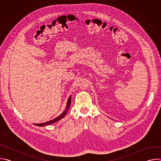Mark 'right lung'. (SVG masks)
I'll return each mask as SVG.
<instances>
[{
	"mask_svg": "<svg viewBox=\"0 0 161 161\" xmlns=\"http://www.w3.org/2000/svg\"><path fill=\"white\" fill-rule=\"evenodd\" d=\"M71 96L69 97V98L68 99V101H67V108H66V109L65 110V111L62 113L60 116H58V117L50 120V121H48L47 122H44V123H42V124H36V125L37 126H44V125H50V124H52L53 123H55L58 120H60V119H62V118L64 117V116L65 115V114L67 113V111L69 109V108L70 105H71Z\"/></svg>",
	"mask_w": 161,
	"mask_h": 161,
	"instance_id": "obj_1",
	"label": "right lung"
}]
</instances>
